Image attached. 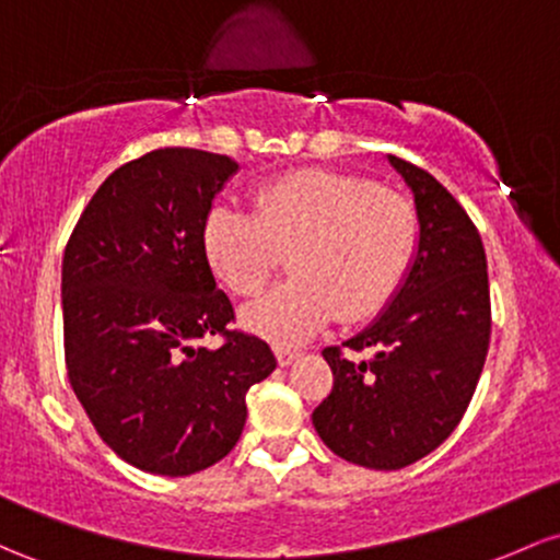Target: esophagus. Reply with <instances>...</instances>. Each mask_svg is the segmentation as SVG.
<instances>
[{
  "mask_svg": "<svg viewBox=\"0 0 560 560\" xmlns=\"http://www.w3.org/2000/svg\"><path fill=\"white\" fill-rule=\"evenodd\" d=\"M300 359V350H292V348H276V361H279V366H290L294 361Z\"/></svg>",
  "mask_w": 560,
  "mask_h": 560,
  "instance_id": "1",
  "label": "esophagus"
}]
</instances>
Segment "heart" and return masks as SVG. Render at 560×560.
Wrapping results in <instances>:
<instances>
[{"mask_svg": "<svg viewBox=\"0 0 560 560\" xmlns=\"http://www.w3.org/2000/svg\"><path fill=\"white\" fill-rule=\"evenodd\" d=\"M420 223L404 196L359 175L303 170L257 190L255 212L214 205L201 225L207 262L233 294H255L287 255L292 279L244 305L242 324L300 342L331 318L359 324L396 298Z\"/></svg>", "mask_w": 560, "mask_h": 560, "instance_id": "obj_1", "label": "heart"}]
</instances>
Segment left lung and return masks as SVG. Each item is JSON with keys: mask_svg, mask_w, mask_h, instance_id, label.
Segmentation results:
<instances>
[{"mask_svg": "<svg viewBox=\"0 0 560 560\" xmlns=\"http://www.w3.org/2000/svg\"><path fill=\"white\" fill-rule=\"evenodd\" d=\"M415 196L420 242L407 281L383 313L324 350L331 393L313 428L337 457L401 470L444 444L468 409L491 335L487 252L468 212L425 170L388 156Z\"/></svg>", "mask_w": 560, "mask_h": 560, "instance_id": "8db88e82", "label": "left lung"}]
</instances>
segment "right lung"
I'll use <instances>...</instances> for the list:
<instances>
[{
    "label": "right lung",
    "instance_id": "obj_1",
    "mask_svg": "<svg viewBox=\"0 0 560 560\" xmlns=\"http://www.w3.org/2000/svg\"><path fill=\"white\" fill-rule=\"evenodd\" d=\"M236 172L220 153H145L95 190L63 255L71 388L110 450L156 476L220 463L247 422V390L276 370L266 342L229 331L233 305L201 247ZM207 334L226 342L199 347Z\"/></svg>",
    "mask_w": 560,
    "mask_h": 560
}]
</instances>
